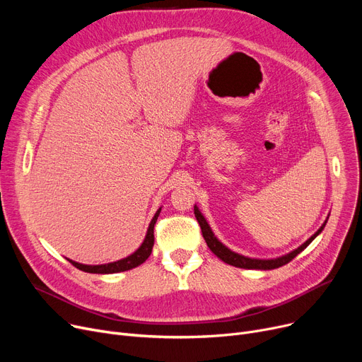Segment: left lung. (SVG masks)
<instances>
[{"label":"left lung","instance_id":"obj_1","mask_svg":"<svg viewBox=\"0 0 362 362\" xmlns=\"http://www.w3.org/2000/svg\"><path fill=\"white\" fill-rule=\"evenodd\" d=\"M194 213H195V217H197V220H198V223L201 226L202 236H204V239H205V242L208 245V248L213 251V254H216L226 264L235 265V267H239V269H257V270H273V269H279V267H281V265L291 262L298 254H300L303 250L307 248V246L315 239V236L318 233H321V230L325 229V226L327 223V221H325V224H322L320 229L305 243H302L298 250L289 252L288 255H283V257L276 258V259H252V258L243 257V255H239V254H236V252H233L230 250H227L226 246L214 236V233L210 229V226H208L206 220L199 213L197 205L194 206Z\"/></svg>","mask_w":362,"mask_h":362}]
</instances>
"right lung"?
<instances>
[{
  "label": "right lung",
  "mask_w": 362,
  "mask_h": 362,
  "mask_svg": "<svg viewBox=\"0 0 362 362\" xmlns=\"http://www.w3.org/2000/svg\"><path fill=\"white\" fill-rule=\"evenodd\" d=\"M161 211L160 210L156 213L154 218H152L149 227H148V232L145 236L144 243L139 246V250L136 252H133L132 255H129L127 258H123L120 261L116 262H110V264H103V265H85V264H79V262H74L71 259H69V262H71L76 269H79L85 273H97V274H111V273H120V272H126L130 269H135L138 265H141L144 261L148 259V257L152 252V246H154V226L156 221L158 218V214Z\"/></svg>",
  "instance_id": "right-lung-1"
}]
</instances>
